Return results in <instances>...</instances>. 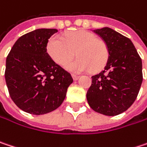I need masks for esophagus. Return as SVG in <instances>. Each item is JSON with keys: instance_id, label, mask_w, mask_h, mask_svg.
Returning a JSON list of instances; mask_svg holds the SVG:
<instances>
[{"instance_id": "esophagus-1", "label": "esophagus", "mask_w": 147, "mask_h": 147, "mask_svg": "<svg viewBox=\"0 0 147 147\" xmlns=\"http://www.w3.org/2000/svg\"><path fill=\"white\" fill-rule=\"evenodd\" d=\"M79 77H80V76H77V75L72 74V78H73L74 81H76V80H78V79H79Z\"/></svg>"}]
</instances>
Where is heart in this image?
I'll return each mask as SVG.
<instances>
[{
  "instance_id": "obj_1",
  "label": "heart",
  "mask_w": 147,
  "mask_h": 147,
  "mask_svg": "<svg viewBox=\"0 0 147 147\" xmlns=\"http://www.w3.org/2000/svg\"><path fill=\"white\" fill-rule=\"evenodd\" d=\"M47 50L50 57L62 67H65L75 56L79 58L68 65L74 72L102 70L107 64L109 51L106 43L98 39L94 34L86 30L68 33L62 38L55 35L49 40Z\"/></svg>"
}]
</instances>
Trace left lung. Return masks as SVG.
<instances>
[{"label":"left lung","mask_w":147,"mask_h":147,"mask_svg":"<svg viewBox=\"0 0 147 147\" xmlns=\"http://www.w3.org/2000/svg\"><path fill=\"white\" fill-rule=\"evenodd\" d=\"M93 32L106 43L109 56L104 70L92 76L87 102L97 113L118 115L126 111L137 98L143 80L142 61L125 36L109 28Z\"/></svg>","instance_id":"1"}]
</instances>
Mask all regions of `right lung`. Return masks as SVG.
Returning <instances> with one entry per match:
<instances>
[{"instance_id": "1", "label": "right lung", "mask_w": 147, "mask_h": 147, "mask_svg": "<svg viewBox=\"0 0 147 147\" xmlns=\"http://www.w3.org/2000/svg\"><path fill=\"white\" fill-rule=\"evenodd\" d=\"M57 32L41 28L24 34L7 55L5 79L9 95L27 113L40 115L54 111L73 82L71 75L47 53L49 38Z\"/></svg>"}]
</instances>
